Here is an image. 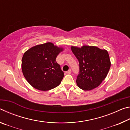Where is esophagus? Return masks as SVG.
Wrapping results in <instances>:
<instances>
[{
	"label": "esophagus",
	"mask_w": 130,
	"mask_h": 130,
	"mask_svg": "<svg viewBox=\"0 0 130 130\" xmlns=\"http://www.w3.org/2000/svg\"><path fill=\"white\" fill-rule=\"evenodd\" d=\"M66 73H67V74H70V73H72V71H71V70L69 69V70H68L67 72H66Z\"/></svg>",
	"instance_id": "34e87169"
}]
</instances>
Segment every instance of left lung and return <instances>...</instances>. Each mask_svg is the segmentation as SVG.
<instances>
[{"instance_id":"obj_1","label":"left lung","mask_w":130,"mask_h":130,"mask_svg":"<svg viewBox=\"0 0 130 130\" xmlns=\"http://www.w3.org/2000/svg\"><path fill=\"white\" fill-rule=\"evenodd\" d=\"M71 50L80 63V73L76 80L77 86L84 91H91L99 86L111 67L108 52L87 45L81 47L71 46Z\"/></svg>"}]
</instances>
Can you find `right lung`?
I'll return each instance as SVG.
<instances>
[{"mask_svg":"<svg viewBox=\"0 0 130 130\" xmlns=\"http://www.w3.org/2000/svg\"><path fill=\"white\" fill-rule=\"evenodd\" d=\"M63 47L52 42L37 45L25 52L22 59V71L31 86L46 91L60 84L63 72L56 59Z\"/></svg>","mask_w":130,"mask_h":130,"instance_id":"add662e5","label":"right lung"}]
</instances>
